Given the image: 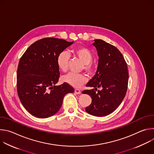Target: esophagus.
<instances>
[{"mask_svg":"<svg viewBox=\"0 0 154 154\" xmlns=\"http://www.w3.org/2000/svg\"><path fill=\"white\" fill-rule=\"evenodd\" d=\"M75 93L77 94H80L81 93V91L79 89H75Z\"/></svg>","mask_w":154,"mask_h":154,"instance_id":"obj_1","label":"esophagus"}]
</instances>
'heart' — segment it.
Returning <instances> with one entry per match:
<instances>
[{
    "label": "heart",
    "mask_w": 154,
    "mask_h": 154,
    "mask_svg": "<svg viewBox=\"0 0 154 154\" xmlns=\"http://www.w3.org/2000/svg\"><path fill=\"white\" fill-rule=\"evenodd\" d=\"M73 54L77 55L83 63V68L88 72L91 73L93 68L91 64L93 55L92 52L86 48L78 47L72 50ZM69 55L68 52L63 51L60 52L57 57L56 62L58 69L63 71H66ZM61 80L63 82L67 83L73 87L78 88L83 85L87 80V77L83 74H75L70 72L62 77Z\"/></svg>",
    "instance_id": "obj_1"
}]
</instances>
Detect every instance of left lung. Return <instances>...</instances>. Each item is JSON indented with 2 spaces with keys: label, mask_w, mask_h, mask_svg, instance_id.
<instances>
[{
  "label": "left lung",
  "mask_w": 154,
  "mask_h": 154,
  "mask_svg": "<svg viewBox=\"0 0 154 154\" xmlns=\"http://www.w3.org/2000/svg\"><path fill=\"white\" fill-rule=\"evenodd\" d=\"M99 63L96 74L86 84L94 88L82 93L91 96L92 102L86 112L95 116H105L113 112L123 100L127 89L128 72L127 63L120 51L102 39H94ZM102 90L97 91V87Z\"/></svg>",
  "instance_id": "8db88e82"
}]
</instances>
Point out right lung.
Segmentation results:
<instances>
[{
    "instance_id": "add662e5",
    "label": "right lung",
    "mask_w": 154,
    "mask_h": 154,
    "mask_svg": "<svg viewBox=\"0 0 154 154\" xmlns=\"http://www.w3.org/2000/svg\"><path fill=\"white\" fill-rule=\"evenodd\" d=\"M74 41L45 38L38 40L20 58L17 71V91L19 98L33 116L46 118L61 108L64 96L74 93L69 85L57 86L60 71L57 65L58 54Z\"/></svg>"
}]
</instances>
